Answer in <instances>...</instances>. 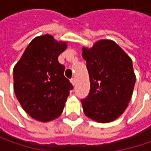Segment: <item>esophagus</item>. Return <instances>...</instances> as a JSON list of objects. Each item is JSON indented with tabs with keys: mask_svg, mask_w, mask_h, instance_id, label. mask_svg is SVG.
Here are the masks:
<instances>
[{
	"mask_svg": "<svg viewBox=\"0 0 151 151\" xmlns=\"http://www.w3.org/2000/svg\"><path fill=\"white\" fill-rule=\"evenodd\" d=\"M70 82H71V84H72L73 86H75V85H76V79L75 78L70 79Z\"/></svg>",
	"mask_w": 151,
	"mask_h": 151,
	"instance_id": "1",
	"label": "esophagus"
}]
</instances>
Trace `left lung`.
I'll return each instance as SVG.
<instances>
[{
    "label": "left lung",
    "instance_id": "8db88e82",
    "mask_svg": "<svg viewBox=\"0 0 151 151\" xmlns=\"http://www.w3.org/2000/svg\"><path fill=\"white\" fill-rule=\"evenodd\" d=\"M90 78V92L81 100L86 117L98 123L119 118L127 108L135 84L131 58L113 40L101 39L82 48Z\"/></svg>",
    "mask_w": 151,
    "mask_h": 151
}]
</instances>
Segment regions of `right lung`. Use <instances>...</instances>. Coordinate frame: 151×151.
<instances>
[{"mask_svg": "<svg viewBox=\"0 0 151 151\" xmlns=\"http://www.w3.org/2000/svg\"><path fill=\"white\" fill-rule=\"evenodd\" d=\"M67 43L50 34L33 38L13 69L14 91L32 119L50 122L60 116L73 86L65 77L58 57Z\"/></svg>", "mask_w": 151, "mask_h": 151, "instance_id": "right-lung-1", "label": "right lung"}]
</instances>
